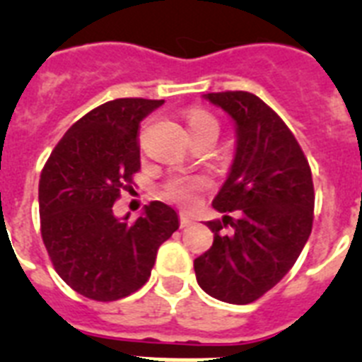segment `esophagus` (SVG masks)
I'll use <instances>...</instances> for the list:
<instances>
[{
  "mask_svg": "<svg viewBox=\"0 0 362 362\" xmlns=\"http://www.w3.org/2000/svg\"><path fill=\"white\" fill-rule=\"evenodd\" d=\"M179 225H181V228H185V226H190L192 217L187 216V214H179Z\"/></svg>",
  "mask_w": 362,
  "mask_h": 362,
  "instance_id": "34e87169",
  "label": "esophagus"
}]
</instances>
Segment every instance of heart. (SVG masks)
<instances>
[{
	"label": "heart",
	"instance_id": "1",
	"mask_svg": "<svg viewBox=\"0 0 362 362\" xmlns=\"http://www.w3.org/2000/svg\"><path fill=\"white\" fill-rule=\"evenodd\" d=\"M187 123L192 136L201 132H217L219 130L216 117L206 110H201V108L188 112ZM206 185H209L206 179L201 177V175H172L170 179H166L161 192L166 199L183 204V206H190V204L196 203L197 196L206 188Z\"/></svg>",
	"mask_w": 362,
	"mask_h": 362
}]
</instances>
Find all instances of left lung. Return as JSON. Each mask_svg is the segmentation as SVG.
<instances>
[{"instance_id": "obj_1", "label": "left lung", "mask_w": 362, "mask_h": 362, "mask_svg": "<svg viewBox=\"0 0 362 362\" xmlns=\"http://www.w3.org/2000/svg\"><path fill=\"white\" fill-rule=\"evenodd\" d=\"M204 98L228 112L238 146L212 203L225 216L206 223L214 243L194 261V270L209 296L248 305L288 274L308 241L315 203L312 170L292 130L263 99L243 90ZM228 224L233 232L226 234Z\"/></svg>"}]
</instances>
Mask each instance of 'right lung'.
<instances>
[{
  "mask_svg": "<svg viewBox=\"0 0 362 362\" xmlns=\"http://www.w3.org/2000/svg\"><path fill=\"white\" fill-rule=\"evenodd\" d=\"M163 99L121 98L70 127L40 177L41 238L54 270L92 300H117L148 281L158 248L179 228L177 214L152 201L136 221L112 206L141 168L139 124Z\"/></svg>",
  "mask_w": 362,
  "mask_h": 362,
  "instance_id": "right-lung-1",
  "label": "right lung"
}]
</instances>
